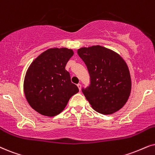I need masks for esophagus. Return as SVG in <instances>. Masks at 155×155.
I'll use <instances>...</instances> for the list:
<instances>
[{"instance_id":"esophagus-1","label":"esophagus","mask_w":155,"mask_h":155,"mask_svg":"<svg viewBox=\"0 0 155 155\" xmlns=\"http://www.w3.org/2000/svg\"><path fill=\"white\" fill-rule=\"evenodd\" d=\"M77 87H78V88H79V91H81V84H77Z\"/></svg>"}]
</instances>
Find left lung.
Wrapping results in <instances>:
<instances>
[{
    "label": "left lung",
    "mask_w": 155,
    "mask_h": 155,
    "mask_svg": "<svg viewBox=\"0 0 155 155\" xmlns=\"http://www.w3.org/2000/svg\"><path fill=\"white\" fill-rule=\"evenodd\" d=\"M77 53L90 76V84L81 91L92 108L103 114L119 110L128 100L132 87L124 60L101 46L81 48Z\"/></svg>",
    "instance_id": "obj_1"
}]
</instances>
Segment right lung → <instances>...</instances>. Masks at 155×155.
Masks as SVG:
<instances>
[{
    "label": "right lung",
    "instance_id": "right-lung-1",
    "mask_svg": "<svg viewBox=\"0 0 155 155\" xmlns=\"http://www.w3.org/2000/svg\"><path fill=\"white\" fill-rule=\"evenodd\" d=\"M73 55V51L66 48H50L29 66L24 80V93L31 107L41 114H58L70 98L79 92L65 69Z\"/></svg>",
    "mask_w": 155,
    "mask_h": 155
}]
</instances>
